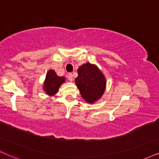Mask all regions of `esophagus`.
I'll use <instances>...</instances> for the list:
<instances>
[{"mask_svg":"<svg viewBox=\"0 0 159 159\" xmlns=\"http://www.w3.org/2000/svg\"><path fill=\"white\" fill-rule=\"evenodd\" d=\"M67 79H68L70 81H73V74H72V73H69L68 75H67Z\"/></svg>","mask_w":159,"mask_h":159,"instance_id":"1","label":"esophagus"}]
</instances>
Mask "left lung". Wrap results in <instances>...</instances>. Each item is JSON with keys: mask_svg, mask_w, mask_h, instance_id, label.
Instances as JSON below:
<instances>
[{"mask_svg": "<svg viewBox=\"0 0 159 159\" xmlns=\"http://www.w3.org/2000/svg\"><path fill=\"white\" fill-rule=\"evenodd\" d=\"M78 75L75 84L84 100L92 104L100 99L105 92L106 80L98 67L87 62L78 67Z\"/></svg>", "mask_w": 159, "mask_h": 159, "instance_id": "left-lung-1", "label": "left lung"}]
</instances>
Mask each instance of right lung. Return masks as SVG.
I'll list each match as a JSON object with an SVG mask.
<instances>
[{"label":"right lung","mask_w":159,"mask_h":159,"mask_svg":"<svg viewBox=\"0 0 159 159\" xmlns=\"http://www.w3.org/2000/svg\"><path fill=\"white\" fill-rule=\"evenodd\" d=\"M65 81V77H60L54 70H49L46 73V79L43 84V91L46 94L54 96L58 92L59 88Z\"/></svg>","instance_id":"obj_1"}]
</instances>
